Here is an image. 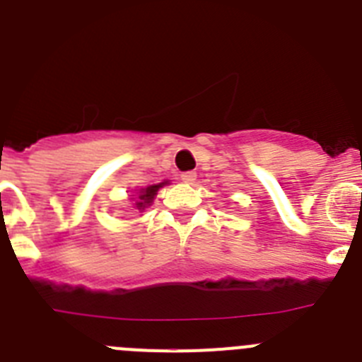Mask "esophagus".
Instances as JSON below:
<instances>
[{"label": "esophagus", "mask_w": 362, "mask_h": 362, "mask_svg": "<svg viewBox=\"0 0 362 362\" xmlns=\"http://www.w3.org/2000/svg\"><path fill=\"white\" fill-rule=\"evenodd\" d=\"M180 180L185 182V184H192V182L197 180V173L194 171H185V173L180 175Z\"/></svg>", "instance_id": "obj_1"}]
</instances>
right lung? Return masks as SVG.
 <instances>
[{"label": "right lung", "mask_w": 362, "mask_h": 362, "mask_svg": "<svg viewBox=\"0 0 362 362\" xmlns=\"http://www.w3.org/2000/svg\"><path fill=\"white\" fill-rule=\"evenodd\" d=\"M165 184H168V180L162 182V184H157V185H148V187L141 189L139 192H135V194H132V197H134V198H132V200H134L135 209L143 212L144 209H146L148 205H150L151 202H153V198H155V194H157L158 189H160L162 185H165Z\"/></svg>", "instance_id": "1"}]
</instances>
